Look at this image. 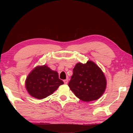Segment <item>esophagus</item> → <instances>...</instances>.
<instances>
[{
  "label": "esophagus",
  "mask_w": 133,
  "mask_h": 133,
  "mask_svg": "<svg viewBox=\"0 0 133 133\" xmlns=\"http://www.w3.org/2000/svg\"><path fill=\"white\" fill-rule=\"evenodd\" d=\"M64 84H67V83H68V79H65L63 81Z\"/></svg>",
  "instance_id": "esophagus-1"
}]
</instances>
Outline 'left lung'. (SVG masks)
<instances>
[{"mask_svg": "<svg viewBox=\"0 0 133 133\" xmlns=\"http://www.w3.org/2000/svg\"><path fill=\"white\" fill-rule=\"evenodd\" d=\"M69 86L76 97L89 102L98 99L103 94L106 80L99 67L94 62L88 61L85 64L75 65Z\"/></svg>", "mask_w": 133, "mask_h": 133, "instance_id": "obj_1", "label": "left lung"}]
</instances>
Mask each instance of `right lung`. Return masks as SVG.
Here are the masks:
<instances>
[{"label":"right lung","instance_id":"1","mask_svg":"<svg viewBox=\"0 0 133 133\" xmlns=\"http://www.w3.org/2000/svg\"><path fill=\"white\" fill-rule=\"evenodd\" d=\"M63 83L57 72L44 65L35 67L28 75L26 87L32 97L41 99L52 94Z\"/></svg>","mask_w":133,"mask_h":133}]
</instances>
